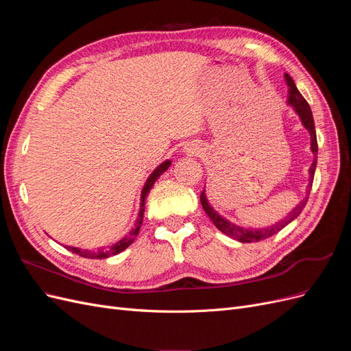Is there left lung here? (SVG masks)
Segmentation results:
<instances>
[{"mask_svg": "<svg viewBox=\"0 0 351 351\" xmlns=\"http://www.w3.org/2000/svg\"><path fill=\"white\" fill-rule=\"evenodd\" d=\"M285 82L289 84V104L291 107L295 110V112L299 114L300 120L303 123V125L307 129V132L311 133V139H312V146L311 149L313 154L317 152V141H316V130H315V121H313V115H312V110L309 107V104L307 101L302 97V93L297 89V86L294 84L293 79L289 76V74H285ZM315 169H316V158L313 159V164L309 168V174H311V180H309V186H307V195L306 197L300 202L299 205H297L289 215H287L284 219H281L277 224H274L272 227H267V228H243V227H237L234 224H231L230 221H227L226 218H222L217 210H214L209 204H208V199L205 196V190L200 193V204L202 208L205 209V212L208 214V217L210 218V221L214 222L215 227L218 230H221L224 234H227L231 239H236L241 243H253V241H261L268 239L274 234H277L278 231H281L287 224H290L293 219H295L302 214V210L304 209L306 204H307V199H309V190L312 187L313 183V176H315Z\"/></svg>", "mask_w": 351, "mask_h": 351, "instance_id": "8db88e82", "label": "left lung"}]
</instances>
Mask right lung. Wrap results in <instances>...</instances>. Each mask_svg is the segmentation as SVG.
Listing matches in <instances>:
<instances>
[{"label": "right lung", "instance_id": "obj_1", "mask_svg": "<svg viewBox=\"0 0 351 351\" xmlns=\"http://www.w3.org/2000/svg\"><path fill=\"white\" fill-rule=\"evenodd\" d=\"M171 165V161H165L162 162L161 165H159L155 171L149 176V178L146 180V184L143 186V190H142V196H141V210H139V217H137L136 222H134V227L132 228V231L129 232V234L124 236L121 240H119L117 243L111 244V246L108 247H104V249H98L97 252H89V250H82V249H77V247H70V246H66L70 252L79 254V256H83V258H89V259H105V258H110L112 256V254H117L123 252L124 249H127L130 246V244L134 241V239L137 237V234H139V230H141V226L143 222V212H145V200H146V195L151 192V189L154 186V183L156 182V180L159 178V176H161L162 173H165L168 167Z\"/></svg>", "mask_w": 351, "mask_h": 351}]
</instances>
